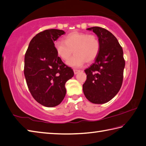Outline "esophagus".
I'll use <instances>...</instances> for the list:
<instances>
[{
	"label": "esophagus",
	"mask_w": 146,
	"mask_h": 146,
	"mask_svg": "<svg viewBox=\"0 0 146 146\" xmlns=\"http://www.w3.org/2000/svg\"><path fill=\"white\" fill-rule=\"evenodd\" d=\"M80 70H77V69H74V74H78L79 72H80Z\"/></svg>",
	"instance_id": "esophagus-1"
}]
</instances>
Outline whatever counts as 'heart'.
Masks as SVG:
<instances>
[{"label": "heart", "mask_w": 146, "mask_h": 146, "mask_svg": "<svg viewBox=\"0 0 146 146\" xmlns=\"http://www.w3.org/2000/svg\"><path fill=\"white\" fill-rule=\"evenodd\" d=\"M54 47L61 59L67 61L72 54L75 55L67 61V65L74 68L81 67L86 62L91 63L98 57L100 44L96 35L74 31L64 37V42L57 40Z\"/></svg>", "instance_id": "obj_1"}]
</instances>
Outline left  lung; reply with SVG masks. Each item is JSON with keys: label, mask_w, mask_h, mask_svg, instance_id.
Here are the masks:
<instances>
[{"label": "left lung", "mask_w": 146, "mask_h": 146, "mask_svg": "<svg viewBox=\"0 0 146 146\" xmlns=\"http://www.w3.org/2000/svg\"><path fill=\"white\" fill-rule=\"evenodd\" d=\"M98 35L100 48L95 62L86 69L83 84L86 98L94 104H104L117 94L122 86L125 60L122 48L111 32L100 27L87 29Z\"/></svg>", "instance_id": "left-lung-1"}]
</instances>
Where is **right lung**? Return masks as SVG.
Wrapping results in <instances>:
<instances>
[{
    "label": "right lung",
    "mask_w": 146,
    "mask_h": 146,
    "mask_svg": "<svg viewBox=\"0 0 146 146\" xmlns=\"http://www.w3.org/2000/svg\"><path fill=\"white\" fill-rule=\"evenodd\" d=\"M65 32L47 29L38 33L29 43L24 59V76L34 99L44 106L59 105L66 94L65 84L74 76L72 68L56 52L54 42Z\"/></svg>",
    "instance_id": "right-lung-1"
}]
</instances>
